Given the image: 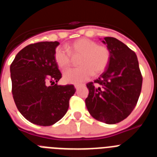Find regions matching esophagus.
<instances>
[{
    "label": "esophagus",
    "mask_w": 157,
    "mask_h": 157,
    "mask_svg": "<svg viewBox=\"0 0 157 157\" xmlns=\"http://www.w3.org/2000/svg\"><path fill=\"white\" fill-rule=\"evenodd\" d=\"M82 85H80V84H76V85H75V88L76 89V90H77V89H78V87H80Z\"/></svg>",
    "instance_id": "34e87169"
}]
</instances>
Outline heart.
Masks as SVG:
<instances>
[{
	"mask_svg": "<svg viewBox=\"0 0 157 157\" xmlns=\"http://www.w3.org/2000/svg\"><path fill=\"white\" fill-rule=\"evenodd\" d=\"M67 48L72 56H81L78 62L79 67L67 69L63 72V79L66 83L78 84L86 81L93 74L98 75L104 71L110 61L109 48L87 38L76 40ZM54 59L59 68L64 69L70 64L71 56L63 48L57 47L54 52Z\"/></svg>",
	"mask_w": 157,
	"mask_h": 157,
	"instance_id": "b5f03b06",
	"label": "heart"
}]
</instances>
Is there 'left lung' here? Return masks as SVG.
Here are the masks:
<instances>
[{
    "label": "left lung",
    "instance_id": "8db88e82",
    "mask_svg": "<svg viewBox=\"0 0 157 157\" xmlns=\"http://www.w3.org/2000/svg\"><path fill=\"white\" fill-rule=\"evenodd\" d=\"M111 53L105 72L86 86V105L90 114L107 124L120 123L134 110L142 85L135 52L115 37L100 38Z\"/></svg>",
    "mask_w": 157,
    "mask_h": 157
}]
</instances>
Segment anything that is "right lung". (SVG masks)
I'll return each mask as SVG.
<instances>
[{
  "mask_svg": "<svg viewBox=\"0 0 157 157\" xmlns=\"http://www.w3.org/2000/svg\"><path fill=\"white\" fill-rule=\"evenodd\" d=\"M59 45L42 41L27 45L10 66L14 101L23 117L36 125L51 126L61 120L75 92L73 85L56 84L62 75L54 59Z\"/></svg>",
  "mask_w": 157,
  "mask_h": 157,
  "instance_id": "add662e5",
  "label": "right lung"
}]
</instances>
